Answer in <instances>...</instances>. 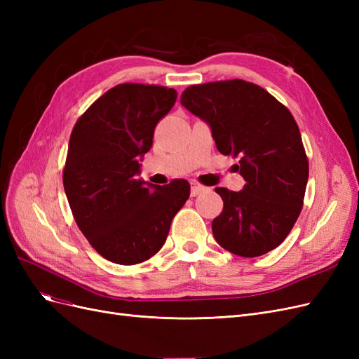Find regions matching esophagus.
<instances>
[{
  "label": "esophagus",
  "mask_w": 359,
  "mask_h": 359,
  "mask_svg": "<svg viewBox=\"0 0 359 359\" xmlns=\"http://www.w3.org/2000/svg\"><path fill=\"white\" fill-rule=\"evenodd\" d=\"M206 190H208V187L202 186V184H199L198 181H193L191 182V196H198V194H201V193H203Z\"/></svg>",
  "instance_id": "1"
}]
</instances>
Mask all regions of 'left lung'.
I'll return each instance as SVG.
<instances>
[{"instance_id": "obj_1", "label": "left lung", "mask_w": 359, "mask_h": 359, "mask_svg": "<svg viewBox=\"0 0 359 359\" xmlns=\"http://www.w3.org/2000/svg\"><path fill=\"white\" fill-rule=\"evenodd\" d=\"M181 104L211 127L215 147L240 157L241 191L217 187L223 211L215 241L236 256L256 257L286 240L302 210L309 158L295 118L262 86L243 79L191 85Z\"/></svg>"}]
</instances>
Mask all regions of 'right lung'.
<instances>
[{
	"label": "right lung",
	"mask_w": 359,
	"mask_h": 359,
	"mask_svg": "<svg viewBox=\"0 0 359 359\" xmlns=\"http://www.w3.org/2000/svg\"><path fill=\"white\" fill-rule=\"evenodd\" d=\"M168 86L119 83L76 121L62 184L74 222L97 253L119 265L153 257L190 196L186 180L147 186L140 160L154 128L175 104Z\"/></svg>",
	"instance_id": "add662e5"
}]
</instances>
